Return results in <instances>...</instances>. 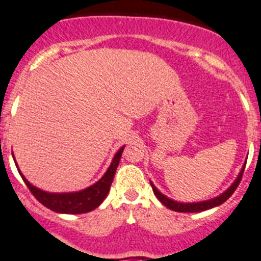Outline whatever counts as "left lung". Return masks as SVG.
<instances>
[{
    "label": "left lung",
    "mask_w": 261,
    "mask_h": 261,
    "mask_svg": "<svg viewBox=\"0 0 261 261\" xmlns=\"http://www.w3.org/2000/svg\"><path fill=\"white\" fill-rule=\"evenodd\" d=\"M244 168H246V164L243 165L242 170H240V173H239V175L237 177V179L233 181V184L231 185L230 188L227 189L224 193H222V194L218 195V197L213 198V199L202 200V202H193V203L177 202V200L170 199V198H168L166 195L162 194L161 191L158 190V189L155 188L152 182H150V185H152L153 193H154L155 197L158 198V200H160L162 204H165V206L168 207V208H170V210L178 211V213H200V211L210 210V208H213V207L219 206V204H222L223 202H226V200L233 194V191L237 190V188L239 186L240 179H242V175H243V171H244Z\"/></svg>",
    "instance_id": "obj_1"
}]
</instances>
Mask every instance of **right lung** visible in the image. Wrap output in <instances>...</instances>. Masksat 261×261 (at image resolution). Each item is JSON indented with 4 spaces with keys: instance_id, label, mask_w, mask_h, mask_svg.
Instances as JSON below:
<instances>
[{
    "instance_id": "add662e5",
    "label": "right lung",
    "mask_w": 261,
    "mask_h": 261,
    "mask_svg": "<svg viewBox=\"0 0 261 261\" xmlns=\"http://www.w3.org/2000/svg\"><path fill=\"white\" fill-rule=\"evenodd\" d=\"M122 150H124V146H121L117 150L112 162L109 165V168L107 169L103 177L100 178L96 184L91 185V186L80 191H72V193H48V191H43L41 189L35 188L34 185H31L24 178V175L22 174L19 169L18 171L23 182L29 188V190L31 191V194L50 210L61 214L90 213V211L95 210L96 207L103 203V200L108 195L113 177H115L116 169L119 166ZM13 158H14V154H13Z\"/></svg>"
}]
</instances>
